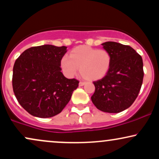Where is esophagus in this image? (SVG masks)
Segmentation results:
<instances>
[{"label": "esophagus", "mask_w": 159, "mask_h": 159, "mask_svg": "<svg viewBox=\"0 0 159 159\" xmlns=\"http://www.w3.org/2000/svg\"><path fill=\"white\" fill-rule=\"evenodd\" d=\"M85 84H86V82H84V81H80V82H79V86H81H81H84V85Z\"/></svg>", "instance_id": "1"}]
</instances>
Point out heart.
I'll return each mask as SVG.
<instances>
[{"label": "heart", "mask_w": 159, "mask_h": 159, "mask_svg": "<svg viewBox=\"0 0 159 159\" xmlns=\"http://www.w3.org/2000/svg\"><path fill=\"white\" fill-rule=\"evenodd\" d=\"M111 64V55L105 49L81 45L72 49L69 57H63L61 66L66 75L73 77L80 68V73L86 80L97 81L105 77Z\"/></svg>", "instance_id": "1"}]
</instances>
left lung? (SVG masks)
Returning a JSON list of instances; mask_svg holds the SVG:
<instances>
[{
	"label": "left lung",
	"instance_id": "left-lung-1",
	"mask_svg": "<svg viewBox=\"0 0 159 159\" xmlns=\"http://www.w3.org/2000/svg\"><path fill=\"white\" fill-rule=\"evenodd\" d=\"M102 45L111 54V64L106 75L93 82L95 92L91 99L98 110L120 113L138 97L143 83V60L129 45L115 42Z\"/></svg>",
	"mask_w": 159,
	"mask_h": 159
}]
</instances>
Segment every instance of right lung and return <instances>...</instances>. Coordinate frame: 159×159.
<instances>
[{
    "label": "right lung",
    "mask_w": 159,
    "mask_h": 159,
    "mask_svg": "<svg viewBox=\"0 0 159 159\" xmlns=\"http://www.w3.org/2000/svg\"><path fill=\"white\" fill-rule=\"evenodd\" d=\"M66 47L44 45L27 49L16 59L12 88L18 102L30 114L48 118L68 104L79 81L61 72Z\"/></svg>",
    "instance_id": "right-lung-1"
}]
</instances>
